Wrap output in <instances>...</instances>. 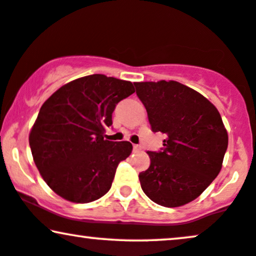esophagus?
I'll use <instances>...</instances> for the list:
<instances>
[{"mask_svg":"<svg viewBox=\"0 0 256 256\" xmlns=\"http://www.w3.org/2000/svg\"><path fill=\"white\" fill-rule=\"evenodd\" d=\"M142 148L139 146V145H134V151L137 152V151H140Z\"/></svg>","mask_w":256,"mask_h":256,"instance_id":"1","label":"esophagus"}]
</instances>
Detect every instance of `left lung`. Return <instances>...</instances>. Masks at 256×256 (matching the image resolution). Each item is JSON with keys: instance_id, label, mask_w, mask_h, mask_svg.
<instances>
[{"instance_id": "left-lung-1", "label": "left lung", "mask_w": 256, "mask_h": 256, "mask_svg": "<svg viewBox=\"0 0 256 256\" xmlns=\"http://www.w3.org/2000/svg\"><path fill=\"white\" fill-rule=\"evenodd\" d=\"M154 132L166 134L160 151H148L150 166L139 174L143 192L174 208L197 198L222 168L228 134L218 108L177 82H134Z\"/></svg>"}]
</instances>
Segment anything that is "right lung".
Masks as SVG:
<instances>
[{"mask_svg":"<svg viewBox=\"0 0 256 256\" xmlns=\"http://www.w3.org/2000/svg\"><path fill=\"white\" fill-rule=\"evenodd\" d=\"M134 92L130 82L92 74L54 92L32 128L29 145L35 166L54 192L88 203L111 189L118 164L130 156V142L104 139L112 113Z\"/></svg>","mask_w":256,"mask_h":256,"instance_id":"add662e5","label":"right lung"}]
</instances>
